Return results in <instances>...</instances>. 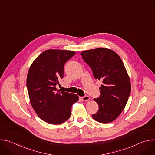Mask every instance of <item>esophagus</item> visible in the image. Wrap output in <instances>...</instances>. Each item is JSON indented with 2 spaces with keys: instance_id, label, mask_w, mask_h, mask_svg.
<instances>
[{
  "instance_id": "34e87169",
  "label": "esophagus",
  "mask_w": 155,
  "mask_h": 155,
  "mask_svg": "<svg viewBox=\"0 0 155 155\" xmlns=\"http://www.w3.org/2000/svg\"><path fill=\"white\" fill-rule=\"evenodd\" d=\"M81 99H82V101H89L90 99V97L88 96H85L83 97H81Z\"/></svg>"
}]
</instances>
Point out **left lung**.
<instances>
[{
    "mask_svg": "<svg viewBox=\"0 0 155 155\" xmlns=\"http://www.w3.org/2000/svg\"><path fill=\"white\" fill-rule=\"evenodd\" d=\"M84 61L90 66L96 79L102 81L101 95L94 100L99 105L93 118L101 123H108L121 114L130 93V81L124 64L114 51L97 48L82 51Z\"/></svg>",
    "mask_w": 155,
    "mask_h": 155,
    "instance_id": "1",
    "label": "left lung"
}]
</instances>
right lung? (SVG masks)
I'll list each match as a JSON object with an SVG mask.
<instances>
[{"label": "right lung", "instance_id": "obj_1", "mask_svg": "<svg viewBox=\"0 0 155 155\" xmlns=\"http://www.w3.org/2000/svg\"><path fill=\"white\" fill-rule=\"evenodd\" d=\"M75 52L68 50H48L32 62L27 76V87L30 102L37 115L44 121L59 124L67 121L72 105L78 96L61 91L56 86L63 78L64 65Z\"/></svg>", "mask_w": 155, "mask_h": 155}]
</instances>
